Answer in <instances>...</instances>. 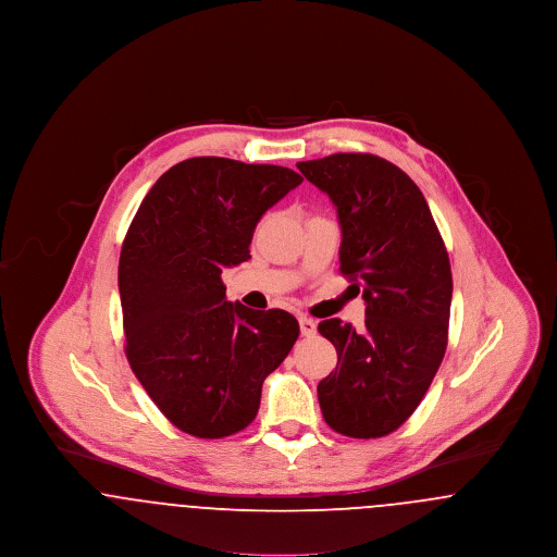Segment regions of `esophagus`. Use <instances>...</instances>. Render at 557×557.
Masks as SVG:
<instances>
[{
	"label": "esophagus",
	"instance_id": "esophagus-1",
	"mask_svg": "<svg viewBox=\"0 0 557 557\" xmlns=\"http://www.w3.org/2000/svg\"><path fill=\"white\" fill-rule=\"evenodd\" d=\"M298 323H300V334H302V336H307V338L315 336V332H318V323H315L313 319L298 318Z\"/></svg>",
	"mask_w": 557,
	"mask_h": 557
}]
</instances>
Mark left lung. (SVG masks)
Masks as SVG:
<instances>
[{"mask_svg": "<svg viewBox=\"0 0 557 557\" xmlns=\"http://www.w3.org/2000/svg\"><path fill=\"white\" fill-rule=\"evenodd\" d=\"M298 171L334 202L341 271L363 290L366 327L323 319L338 366L319 382L323 420L350 438H380L422 403L447 350L449 255L424 194L388 160L341 152Z\"/></svg>", "mask_w": 557, "mask_h": 557, "instance_id": "8db88e82", "label": "left lung"}]
</instances>
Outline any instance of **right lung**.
<instances>
[{
  "instance_id": "add662e5",
  "label": "right lung",
  "mask_w": 557,
  "mask_h": 557,
  "mask_svg": "<svg viewBox=\"0 0 557 557\" xmlns=\"http://www.w3.org/2000/svg\"><path fill=\"white\" fill-rule=\"evenodd\" d=\"M300 182L277 164L196 157L162 173L133 216L119 259L125 352L162 416L191 436L250 424L298 338L290 313L230 302L221 273L250 259L259 219Z\"/></svg>"
}]
</instances>
